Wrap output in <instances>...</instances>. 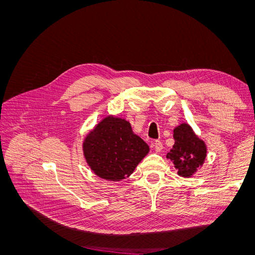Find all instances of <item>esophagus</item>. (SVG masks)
I'll use <instances>...</instances> for the list:
<instances>
[{
	"instance_id": "34e87169",
	"label": "esophagus",
	"mask_w": 255,
	"mask_h": 255,
	"mask_svg": "<svg viewBox=\"0 0 255 255\" xmlns=\"http://www.w3.org/2000/svg\"><path fill=\"white\" fill-rule=\"evenodd\" d=\"M151 146L152 148H154L155 152H160L161 150H163V144H161V142L159 140H153L151 142Z\"/></svg>"
}]
</instances>
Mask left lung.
Returning a JSON list of instances; mask_svg holds the SVG:
<instances>
[{
  "label": "left lung",
  "mask_w": 255,
  "mask_h": 255,
  "mask_svg": "<svg viewBox=\"0 0 255 255\" xmlns=\"http://www.w3.org/2000/svg\"><path fill=\"white\" fill-rule=\"evenodd\" d=\"M173 139L174 144L166 157L172 161L180 176L191 177L206 159V143L185 122L174 128Z\"/></svg>",
  "instance_id": "1"
}]
</instances>
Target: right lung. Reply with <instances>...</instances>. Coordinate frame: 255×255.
Instances as JSON below:
<instances>
[{
    "label": "right lung",
    "mask_w": 255,
    "mask_h": 255,
    "mask_svg": "<svg viewBox=\"0 0 255 255\" xmlns=\"http://www.w3.org/2000/svg\"><path fill=\"white\" fill-rule=\"evenodd\" d=\"M149 151L130 123L113 115L100 121L83 141V154L91 171L113 182L128 177Z\"/></svg>",
    "instance_id": "add662e5"
}]
</instances>
